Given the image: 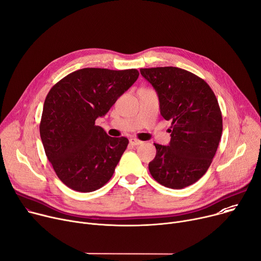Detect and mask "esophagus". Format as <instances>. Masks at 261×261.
Returning a JSON list of instances; mask_svg holds the SVG:
<instances>
[{"label":"esophagus","mask_w":261,"mask_h":261,"mask_svg":"<svg viewBox=\"0 0 261 261\" xmlns=\"http://www.w3.org/2000/svg\"><path fill=\"white\" fill-rule=\"evenodd\" d=\"M129 143L134 146H138V145H141L143 142L141 141V140H139L137 138H130L129 139Z\"/></svg>","instance_id":"34e87169"}]
</instances>
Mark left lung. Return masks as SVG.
<instances>
[{
	"label": "left lung",
	"mask_w": 261,
	"mask_h": 261,
	"mask_svg": "<svg viewBox=\"0 0 261 261\" xmlns=\"http://www.w3.org/2000/svg\"><path fill=\"white\" fill-rule=\"evenodd\" d=\"M156 91L160 112L171 121L169 145L155 144L148 164L158 183L182 189L197 182L210 167L223 133L217 99L204 79L175 67L140 69Z\"/></svg>",
	"instance_id": "1"
}]
</instances>
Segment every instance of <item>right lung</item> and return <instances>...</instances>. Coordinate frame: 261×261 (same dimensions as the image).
<instances>
[{
  "instance_id": "right-lung-1",
  "label": "right lung",
  "mask_w": 261,
  "mask_h": 261,
  "mask_svg": "<svg viewBox=\"0 0 261 261\" xmlns=\"http://www.w3.org/2000/svg\"><path fill=\"white\" fill-rule=\"evenodd\" d=\"M136 69L85 68L70 73L49 91L39 134L61 181L79 192L105 186L128 145L95 124L138 79Z\"/></svg>"
}]
</instances>
